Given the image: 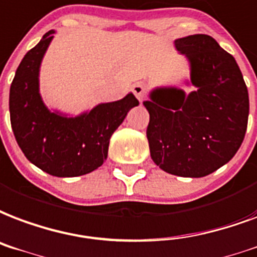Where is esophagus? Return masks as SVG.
Here are the masks:
<instances>
[{
    "label": "esophagus",
    "mask_w": 257,
    "mask_h": 257,
    "mask_svg": "<svg viewBox=\"0 0 257 257\" xmlns=\"http://www.w3.org/2000/svg\"><path fill=\"white\" fill-rule=\"evenodd\" d=\"M132 91L140 102H143V101L146 99V86L143 85V83H136V85H133Z\"/></svg>",
    "instance_id": "obj_1"
}]
</instances>
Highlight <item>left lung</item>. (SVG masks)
I'll return each instance as SVG.
<instances>
[{"label": "left lung", "instance_id": "obj_1", "mask_svg": "<svg viewBox=\"0 0 257 257\" xmlns=\"http://www.w3.org/2000/svg\"><path fill=\"white\" fill-rule=\"evenodd\" d=\"M185 55V85L158 86L143 105L150 113L147 139L156 166L172 175L202 178L236 155L245 136L249 97L232 55L209 35L174 40Z\"/></svg>", "mask_w": 257, "mask_h": 257}]
</instances>
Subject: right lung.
Returning <instances> with one entry per match:
<instances>
[{"label":"right lung","instance_id":"add662e5","mask_svg":"<svg viewBox=\"0 0 257 257\" xmlns=\"http://www.w3.org/2000/svg\"><path fill=\"white\" fill-rule=\"evenodd\" d=\"M56 31H48L21 60L9 93L11 124L25 158L47 174L72 178L101 167L111 135L139 105L133 93L68 114L48 107L40 94V67Z\"/></svg>","mask_w":257,"mask_h":257}]
</instances>
